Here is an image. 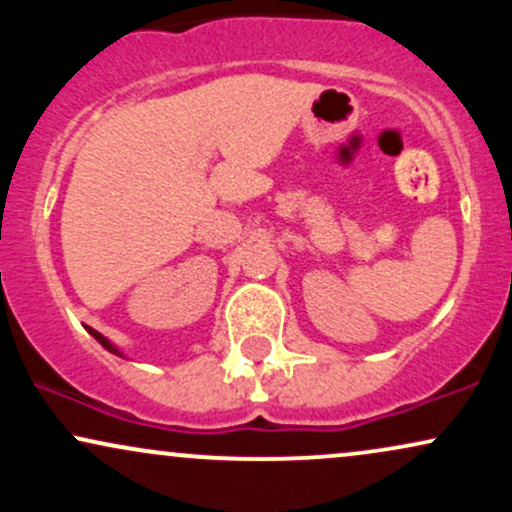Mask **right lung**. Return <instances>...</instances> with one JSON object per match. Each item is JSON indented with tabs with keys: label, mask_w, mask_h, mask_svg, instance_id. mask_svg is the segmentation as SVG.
<instances>
[{
	"label": "right lung",
	"mask_w": 512,
	"mask_h": 512,
	"mask_svg": "<svg viewBox=\"0 0 512 512\" xmlns=\"http://www.w3.org/2000/svg\"><path fill=\"white\" fill-rule=\"evenodd\" d=\"M86 330H88V334H91V337H93V339H96V342H98V344H101V346H103V349H108V351H110V354H115V356H122V358H125V354H122V351H120V349H117V346H115L113 342H108V339H105L101 332H96V330H93V327H86Z\"/></svg>",
	"instance_id": "right-lung-1"
}]
</instances>
